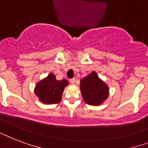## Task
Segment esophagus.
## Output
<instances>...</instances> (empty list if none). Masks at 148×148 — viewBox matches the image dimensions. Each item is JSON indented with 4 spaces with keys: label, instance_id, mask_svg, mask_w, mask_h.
Wrapping results in <instances>:
<instances>
[{
    "label": "esophagus",
    "instance_id": "esophagus-1",
    "mask_svg": "<svg viewBox=\"0 0 148 148\" xmlns=\"http://www.w3.org/2000/svg\"><path fill=\"white\" fill-rule=\"evenodd\" d=\"M70 83L71 84H74V83H75V79H74V78L70 79Z\"/></svg>",
    "mask_w": 148,
    "mask_h": 148
}]
</instances>
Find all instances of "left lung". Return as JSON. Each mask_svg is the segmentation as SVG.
I'll return each mask as SVG.
<instances>
[{
    "mask_svg": "<svg viewBox=\"0 0 148 148\" xmlns=\"http://www.w3.org/2000/svg\"><path fill=\"white\" fill-rule=\"evenodd\" d=\"M80 89L84 101L88 105H101L109 97V86L95 71L80 80Z\"/></svg>",
    "mask_w": 148,
    "mask_h": 148,
    "instance_id": "left-lung-1",
    "label": "left lung"
}]
</instances>
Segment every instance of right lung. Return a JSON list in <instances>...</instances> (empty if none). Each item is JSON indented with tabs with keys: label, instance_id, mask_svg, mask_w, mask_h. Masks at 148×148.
<instances>
[{
	"label": "right lung",
	"instance_id": "obj_1",
	"mask_svg": "<svg viewBox=\"0 0 148 148\" xmlns=\"http://www.w3.org/2000/svg\"><path fill=\"white\" fill-rule=\"evenodd\" d=\"M69 84L65 79L56 80L53 73L50 74L38 82L36 85L34 92L39 101L44 104H56L62 100L64 90Z\"/></svg>",
	"mask_w": 148,
	"mask_h": 148
}]
</instances>
